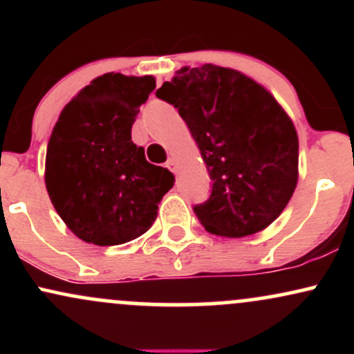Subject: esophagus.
I'll return each instance as SVG.
<instances>
[{
    "instance_id": "1",
    "label": "esophagus",
    "mask_w": 354,
    "mask_h": 354,
    "mask_svg": "<svg viewBox=\"0 0 354 354\" xmlns=\"http://www.w3.org/2000/svg\"><path fill=\"white\" fill-rule=\"evenodd\" d=\"M166 166H168L173 173H176V160H174V158H169V160L166 161Z\"/></svg>"
}]
</instances>
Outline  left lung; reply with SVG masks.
<instances>
[{
	"mask_svg": "<svg viewBox=\"0 0 354 354\" xmlns=\"http://www.w3.org/2000/svg\"><path fill=\"white\" fill-rule=\"evenodd\" d=\"M178 108L208 169L209 198L194 205L206 231L243 238L270 226L298 183V135L270 91L230 68H181L156 91Z\"/></svg>",
	"mask_w": 354,
	"mask_h": 354,
	"instance_id": "8db88e82",
	"label": "left lung"
}]
</instances>
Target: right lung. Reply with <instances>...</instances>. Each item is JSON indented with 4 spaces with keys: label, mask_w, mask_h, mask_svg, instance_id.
Segmentation results:
<instances>
[{
    "label": "right lung",
    "mask_w": 354,
    "mask_h": 354,
    "mask_svg": "<svg viewBox=\"0 0 354 354\" xmlns=\"http://www.w3.org/2000/svg\"><path fill=\"white\" fill-rule=\"evenodd\" d=\"M154 88L153 76L106 73L81 89L53 128L46 189L83 241L115 246L141 236L173 188V173L148 163L131 141V126Z\"/></svg>",
    "instance_id": "1"
}]
</instances>
